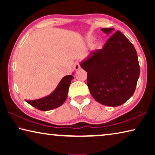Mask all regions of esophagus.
I'll return each mask as SVG.
<instances>
[{
    "label": "esophagus",
    "instance_id": "esophagus-1",
    "mask_svg": "<svg viewBox=\"0 0 155 155\" xmlns=\"http://www.w3.org/2000/svg\"><path fill=\"white\" fill-rule=\"evenodd\" d=\"M74 69H75L76 70H79L80 68H81V64H80V62H78V61H77V62H76L75 64H74Z\"/></svg>",
    "mask_w": 155,
    "mask_h": 155
}]
</instances>
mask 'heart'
Listing matches in <instances>:
<instances>
[{"label": "heart", "instance_id": "obj_1", "mask_svg": "<svg viewBox=\"0 0 155 155\" xmlns=\"http://www.w3.org/2000/svg\"><path fill=\"white\" fill-rule=\"evenodd\" d=\"M93 40V38H90V40H90V41H91V40ZM99 44H100L98 43V46L99 45Z\"/></svg>", "mask_w": 155, "mask_h": 155}]
</instances>
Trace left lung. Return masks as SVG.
I'll list each match as a JSON object with an SVG mask.
<instances>
[{
	"mask_svg": "<svg viewBox=\"0 0 155 155\" xmlns=\"http://www.w3.org/2000/svg\"><path fill=\"white\" fill-rule=\"evenodd\" d=\"M101 30L109 34L114 29ZM81 67L87 72V86L94 98L113 107L121 105L133 95L140 73L135 47L119 31L103 48L91 52Z\"/></svg>",
	"mask_w": 155,
	"mask_h": 155,
	"instance_id": "obj_1",
	"label": "left lung"
}]
</instances>
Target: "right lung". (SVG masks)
Here are the masks:
<instances>
[{
    "label": "right lung",
    "instance_id": "add662e5",
    "mask_svg": "<svg viewBox=\"0 0 155 155\" xmlns=\"http://www.w3.org/2000/svg\"><path fill=\"white\" fill-rule=\"evenodd\" d=\"M72 78H74L72 75L65 76L60 81L55 90L44 98L33 101H25L31 106L41 111H49L59 107L62 105L67 98L69 86Z\"/></svg>",
    "mask_w": 155,
    "mask_h": 155
}]
</instances>
